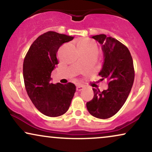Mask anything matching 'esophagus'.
<instances>
[{"label":"esophagus","instance_id":"1","mask_svg":"<svg viewBox=\"0 0 152 152\" xmlns=\"http://www.w3.org/2000/svg\"><path fill=\"white\" fill-rule=\"evenodd\" d=\"M83 89H84V86H80V85L77 86V87H76V90L77 91H81L83 90Z\"/></svg>","mask_w":152,"mask_h":152}]
</instances>
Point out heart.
Masks as SVG:
<instances>
[{"instance_id":"b5f03b06","label":"heart","mask_w":152,"mask_h":152,"mask_svg":"<svg viewBox=\"0 0 152 152\" xmlns=\"http://www.w3.org/2000/svg\"><path fill=\"white\" fill-rule=\"evenodd\" d=\"M79 50L83 51H97L96 43L91 40H82L79 45Z\"/></svg>"}]
</instances>
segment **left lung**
<instances>
[{
  "instance_id": "obj_1",
  "label": "left lung",
  "mask_w": 152,
  "mask_h": 152,
  "mask_svg": "<svg viewBox=\"0 0 152 152\" xmlns=\"http://www.w3.org/2000/svg\"><path fill=\"white\" fill-rule=\"evenodd\" d=\"M102 45L104 64L99 75L106 80L108 88H93L94 98L86 102L89 113L105 119L117 114L125 103L135 78L133 61L129 49L117 39L100 34L92 37Z\"/></svg>"
}]
</instances>
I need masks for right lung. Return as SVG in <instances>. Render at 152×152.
<instances>
[{
    "instance_id": "1",
    "label": "right lung",
    "mask_w": 152,
    "mask_h": 152,
    "mask_svg": "<svg viewBox=\"0 0 152 152\" xmlns=\"http://www.w3.org/2000/svg\"><path fill=\"white\" fill-rule=\"evenodd\" d=\"M74 37L48 31L31 45L23 64L26 90L35 107L51 117L61 116L68 111L75 93L76 86L50 82L51 73L58 64L56 54L59 47Z\"/></svg>"
}]
</instances>
